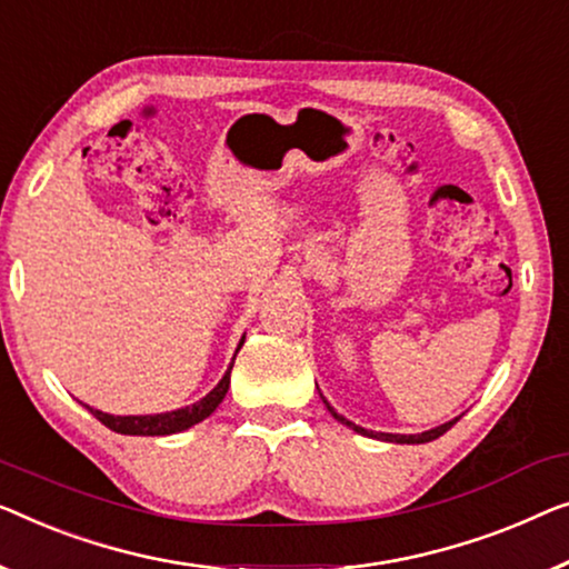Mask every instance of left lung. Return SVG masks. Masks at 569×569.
Listing matches in <instances>:
<instances>
[{"label":"left lung","instance_id":"8db88e82","mask_svg":"<svg viewBox=\"0 0 569 569\" xmlns=\"http://www.w3.org/2000/svg\"><path fill=\"white\" fill-rule=\"evenodd\" d=\"M323 402H326V408L331 410V416H333L336 421H339V423H343V426L353 428V431L361 433V436H369V439L392 441V443H426V441H433V439H439V436L447 433L449 428L457 423V418H455V421H449V423H441V426H436V428H431V431H423V433H410V436H406V433H382V431H367V428H361V426H357V423H351L349 418H343V416L336 413V410L331 408V402H328L326 398H323Z\"/></svg>","mask_w":569,"mask_h":569}]
</instances>
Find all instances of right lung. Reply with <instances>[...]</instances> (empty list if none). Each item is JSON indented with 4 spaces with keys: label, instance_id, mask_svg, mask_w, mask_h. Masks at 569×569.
Returning <instances> with one entry per match:
<instances>
[{
    "label": "right lung",
    "instance_id": "add662e5",
    "mask_svg": "<svg viewBox=\"0 0 569 569\" xmlns=\"http://www.w3.org/2000/svg\"><path fill=\"white\" fill-rule=\"evenodd\" d=\"M243 346L238 343V349ZM236 349V351H238ZM236 359V357H233ZM230 369H233V361H230L228 372L223 375V380H220L212 390L204 395L202 400L192 402V406L187 408H179V410H171V413H156V416H110V413H102V410L97 408H89V413H92L97 421L104 423L107 428H112L114 433H126V436H169V433H179V431H187V428H192L194 423H200L208 418L212 410H216L220 402H223L226 392H228V385H230Z\"/></svg>",
    "mask_w": 569,
    "mask_h": 569
}]
</instances>
